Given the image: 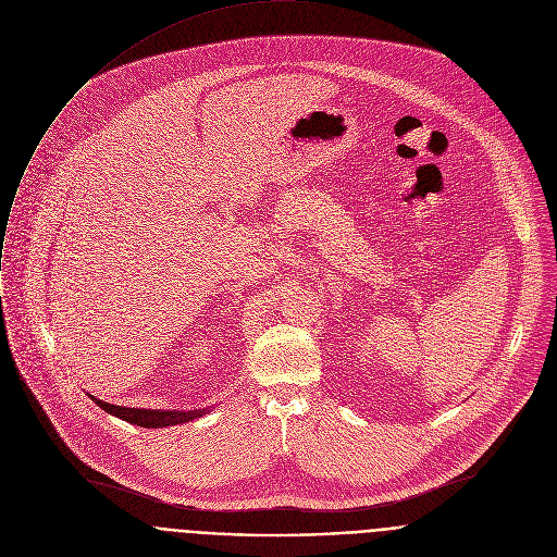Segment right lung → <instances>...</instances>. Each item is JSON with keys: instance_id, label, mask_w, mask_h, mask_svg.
<instances>
[{"instance_id": "obj_1", "label": "right lung", "mask_w": 557, "mask_h": 557, "mask_svg": "<svg viewBox=\"0 0 557 557\" xmlns=\"http://www.w3.org/2000/svg\"><path fill=\"white\" fill-rule=\"evenodd\" d=\"M90 399L108 414L127 421L132 425L138 428H147V430H162V428H171V425H182L188 421H195L208 412H212V408H195V410H151V408H125V406H112L106 404L101 399H95L90 395Z\"/></svg>"}]
</instances>
